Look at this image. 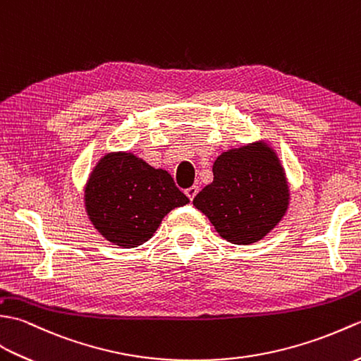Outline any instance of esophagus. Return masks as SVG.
Returning <instances> with one entry per match:
<instances>
[{"mask_svg":"<svg viewBox=\"0 0 361 361\" xmlns=\"http://www.w3.org/2000/svg\"><path fill=\"white\" fill-rule=\"evenodd\" d=\"M197 191H199V188H197L196 185H193V187H190V188H187V190H185V195L188 196V199H190V201H193V199L196 197V195H197Z\"/></svg>","mask_w":361,"mask_h":361,"instance_id":"obj_1","label":"esophagus"}]
</instances>
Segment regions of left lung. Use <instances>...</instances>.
<instances>
[{"label":"left lung","instance_id":"obj_1","mask_svg":"<svg viewBox=\"0 0 361 361\" xmlns=\"http://www.w3.org/2000/svg\"><path fill=\"white\" fill-rule=\"evenodd\" d=\"M289 182L276 151L256 140L224 151L213 164V182L199 191L193 205L231 244L258 243L287 213Z\"/></svg>","mask_w":361,"mask_h":361}]
</instances>
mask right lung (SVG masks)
Segmentation results:
<instances>
[{
    "mask_svg": "<svg viewBox=\"0 0 361 361\" xmlns=\"http://www.w3.org/2000/svg\"><path fill=\"white\" fill-rule=\"evenodd\" d=\"M83 199L94 228L123 248L147 243L168 213L190 202L170 173L125 151L108 153L95 164Z\"/></svg>",
    "mask_w": 361,
    "mask_h": 361,
    "instance_id": "obj_1",
    "label": "right lung"
}]
</instances>
